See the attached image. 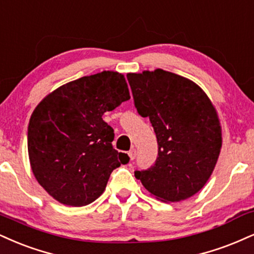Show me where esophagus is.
Wrapping results in <instances>:
<instances>
[{
  "instance_id": "34e87169",
  "label": "esophagus",
  "mask_w": 254,
  "mask_h": 254,
  "mask_svg": "<svg viewBox=\"0 0 254 254\" xmlns=\"http://www.w3.org/2000/svg\"><path fill=\"white\" fill-rule=\"evenodd\" d=\"M129 157H130L131 161L135 160V158H136V149H131V150L129 151Z\"/></svg>"
}]
</instances>
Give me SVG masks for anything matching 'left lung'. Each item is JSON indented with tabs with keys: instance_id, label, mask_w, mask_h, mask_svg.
<instances>
[{
	"instance_id": "obj_1",
	"label": "left lung",
	"mask_w": 254,
	"mask_h": 254,
	"mask_svg": "<svg viewBox=\"0 0 254 254\" xmlns=\"http://www.w3.org/2000/svg\"><path fill=\"white\" fill-rule=\"evenodd\" d=\"M137 112L149 117L158 155L145 170H136L146 190L164 202L193 196L212 175L221 149V127L202 88L175 73H129Z\"/></svg>"
}]
</instances>
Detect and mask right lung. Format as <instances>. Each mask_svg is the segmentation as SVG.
Instances as JSON below:
<instances>
[{"label":"right lung","instance_id":"obj_1","mask_svg":"<svg viewBox=\"0 0 254 254\" xmlns=\"http://www.w3.org/2000/svg\"><path fill=\"white\" fill-rule=\"evenodd\" d=\"M129 99L124 75L104 71L67 82L36 106L28 125L30 167L52 197L81 207L103 194L129 156L114 149V129L102 117Z\"/></svg>","mask_w":254,"mask_h":254}]
</instances>
